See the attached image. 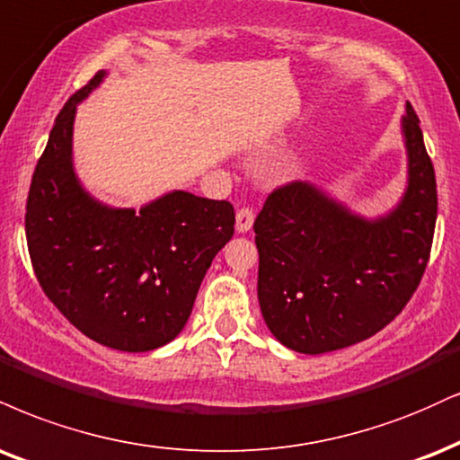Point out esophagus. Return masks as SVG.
Wrapping results in <instances>:
<instances>
[{"label":"esophagus","mask_w":460,"mask_h":460,"mask_svg":"<svg viewBox=\"0 0 460 460\" xmlns=\"http://www.w3.org/2000/svg\"><path fill=\"white\" fill-rule=\"evenodd\" d=\"M254 223V214L251 208H240L235 214V229L240 231V234H246V231H251V226Z\"/></svg>","instance_id":"1"}]
</instances>
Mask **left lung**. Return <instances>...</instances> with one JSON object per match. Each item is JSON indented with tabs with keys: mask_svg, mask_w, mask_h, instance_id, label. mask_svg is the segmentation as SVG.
I'll return each instance as SVG.
<instances>
[{
	"mask_svg": "<svg viewBox=\"0 0 460 460\" xmlns=\"http://www.w3.org/2000/svg\"><path fill=\"white\" fill-rule=\"evenodd\" d=\"M401 126L409 177L390 214L368 220L314 184L291 181L270 192L254 220L259 306L293 351L317 356L370 339L422 280L437 220L435 169L409 102Z\"/></svg>",
	"mask_w": 460,
	"mask_h": 460,
	"instance_id": "1",
	"label": "left lung"
}]
</instances>
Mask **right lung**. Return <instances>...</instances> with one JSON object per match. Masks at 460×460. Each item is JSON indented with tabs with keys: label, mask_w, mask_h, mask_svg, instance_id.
Returning a JSON list of instances; mask_svg holds the SVG:
<instances>
[{
	"label": "right lung",
	"mask_w": 460,
	"mask_h": 460,
	"mask_svg": "<svg viewBox=\"0 0 460 460\" xmlns=\"http://www.w3.org/2000/svg\"><path fill=\"white\" fill-rule=\"evenodd\" d=\"M59 111L27 195L25 235L44 296L87 339L119 351H152L180 334L203 276L234 235L235 212L184 190L141 209L96 201L72 167L76 104Z\"/></svg>",
	"instance_id": "obj_1"
}]
</instances>
